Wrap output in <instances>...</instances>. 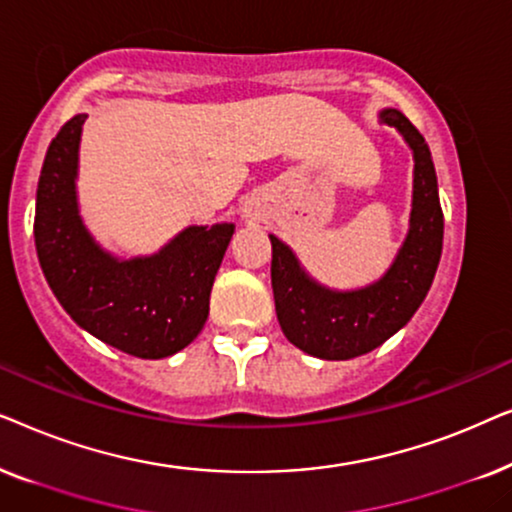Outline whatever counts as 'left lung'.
Wrapping results in <instances>:
<instances>
[{"instance_id":"left-lung-1","label":"left lung","mask_w":512,"mask_h":512,"mask_svg":"<svg viewBox=\"0 0 512 512\" xmlns=\"http://www.w3.org/2000/svg\"><path fill=\"white\" fill-rule=\"evenodd\" d=\"M380 121L401 132L415 158L410 230L384 277L356 291H333L314 282L296 254L270 235L279 326L286 340L317 359H354L401 331L429 293L443 251V209L429 146L398 109L380 111Z\"/></svg>"}]
</instances>
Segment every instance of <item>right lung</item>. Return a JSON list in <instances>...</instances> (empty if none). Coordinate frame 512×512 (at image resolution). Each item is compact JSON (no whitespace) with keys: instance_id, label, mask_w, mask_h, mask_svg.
Instances as JSON below:
<instances>
[{"instance_id":"right-lung-1","label":"right lung","mask_w":512,"mask_h":512,"mask_svg":"<svg viewBox=\"0 0 512 512\" xmlns=\"http://www.w3.org/2000/svg\"><path fill=\"white\" fill-rule=\"evenodd\" d=\"M86 114L48 146L37 188L34 244L65 312L97 340L139 359H165L198 338L233 223L188 226L158 254L116 258L83 226L76 200Z\"/></svg>"}]
</instances>
